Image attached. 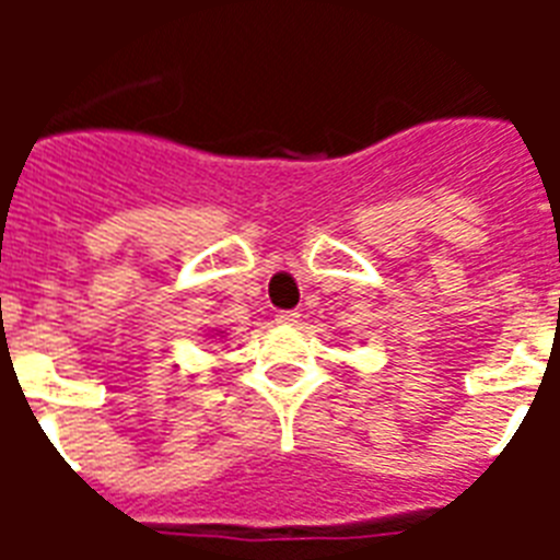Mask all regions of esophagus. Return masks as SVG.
<instances>
[{"mask_svg":"<svg viewBox=\"0 0 560 560\" xmlns=\"http://www.w3.org/2000/svg\"><path fill=\"white\" fill-rule=\"evenodd\" d=\"M276 323H279V325H296L299 323V311H279V314H276Z\"/></svg>","mask_w":560,"mask_h":560,"instance_id":"obj_1","label":"esophagus"}]
</instances>
